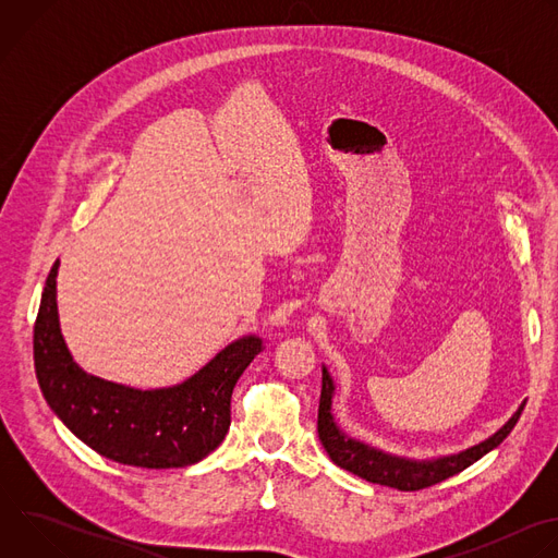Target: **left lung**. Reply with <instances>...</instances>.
Masks as SVG:
<instances>
[{
	"instance_id": "obj_1",
	"label": "left lung",
	"mask_w": 558,
	"mask_h": 558,
	"mask_svg": "<svg viewBox=\"0 0 558 558\" xmlns=\"http://www.w3.org/2000/svg\"><path fill=\"white\" fill-rule=\"evenodd\" d=\"M333 392H336V384L327 366H323V392H320V409H317V435H320V441L329 452L331 461L362 476V480L371 484L397 488L404 493L430 488L439 482H446L448 476L459 474L474 461H480L484 454L495 450L512 433L525 407L521 404L517 413L493 437L484 439L482 444L470 446L457 454L420 461V459H407V457H397V454L377 450L364 441L349 437L333 417Z\"/></svg>"
}]
</instances>
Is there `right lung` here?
I'll return each instance as SVG.
<instances>
[{
  "mask_svg": "<svg viewBox=\"0 0 558 558\" xmlns=\"http://www.w3.org/2000/svg\"><path fill=\"white\" fill-rule=\"evenodd\" d=\"M52 265L35 323L39 388L54 415L99 454L136 468H185L220 446L231 424V392L263 351L258 336L227 344L198 373L168 388H130L78 366L61 336Z\"/></svg>",
  "mask_w": 558,
  "mask_h": 558,
  "instance_id": "right-lung-1",
  "label": "right lung"
}]
</instances>
